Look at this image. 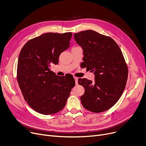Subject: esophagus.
<instances>
[{
    "label": "esophagus",
    "instance_id": "1",
    "mask_svg": "<svg viewBox=\"0 0 146 146\" xmlns=\"http://www.w3.org/2000/svg\"><path fill=\"white\" fill-rule=\"evenodd\" d=\"M74 79H75V82H76V85H78V78L77 77H74Z\"/></svg>",
    "mask_w": 146,
    "mask_h": 146
}]
</instances>
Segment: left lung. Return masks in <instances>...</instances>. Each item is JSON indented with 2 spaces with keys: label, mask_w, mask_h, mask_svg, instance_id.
<instances>
[{
  "label": "left lung",
  "mask_w": 146,
  "mask_h": 146,
  "mask_svg": "<svg viewBox=\"0 0 146 146\" xmlns=\"http://www.w3.org/2000/svg\"><path fill=\"white\" fill-rule=\"evenodd\" d=\"M83 51V65L95 74V82L79 79L85 88L80 100L87 110L98 113L110 109L126 86L128 67L120 48L112 38L92 30L74 34Z\"/></svg>",
  "instance_id": "left-lung-1"
}]
</instances>
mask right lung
Returning <instances> with one entry per match:
<instances>
[{"instance_id":"add662e5","label":"right lung","mask_w":146,"mask_h":146,"mask_svg":"<svg viewBox=\"0 0 146 146\" xmlns=\"http://www.w3.org/2000/svg\"><path fill=\"white\" fill-rule=\"evenodd\" d=\"M72 36V33H45L28 41L20 52L19 86L25 101L38 113L51 115L62 110L75 85L73 78L58 76L50 69L51 64L58 63Z\"/></svg>"}]
</instances>
